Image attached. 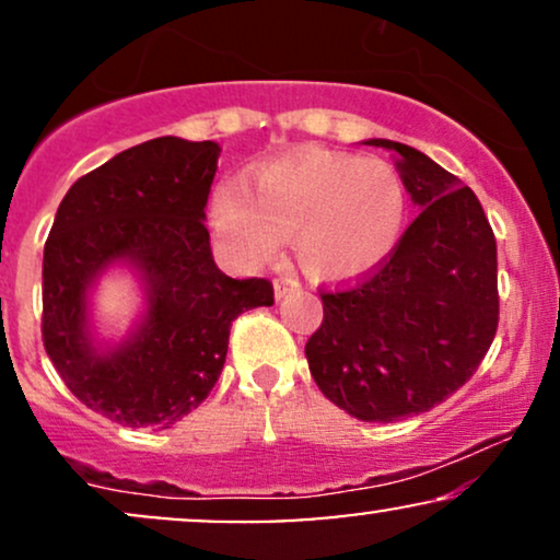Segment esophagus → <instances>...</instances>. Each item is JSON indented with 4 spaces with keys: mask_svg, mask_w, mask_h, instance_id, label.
<instances>
[{
    "mask_svg": "<svg viewBox=\"0 0 560 560\" xmlns=\"http://www.w3.org/2000/svg\"><path fill=\"white\" fill-rule=\"evenodd\" d=\"M298 287H300L298 279H292V276H281V279H276V284H273L276 300H284L287 294H292Z\"/></svg>",
    "mask_w": 560,
    "mask_h": 560,
    "instance_id": "esophagus-1",
    "label": "esophagus"
}]
</instances>
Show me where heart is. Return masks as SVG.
Masks as SVG:
<instances>
[{
	"label": "heart",
	"instance_id": "b5f03b06",
	"mask_svg": "<svg viewBox=\"0 0 560 560\" xmlns=\"http://www.w3.org/2000/svg\"><path fill=\"white\" fill-rule=\"evenodd\" d=\"M402 178L378 158L302 150L279 158L247 186H221L210 205L218 242L236 262L273 258L292 242L298 266L320 281H345L382 266L405 226Z\"/></svg>",
	"mask_w": 560,
	"mask_h": 560
}]
</instances>
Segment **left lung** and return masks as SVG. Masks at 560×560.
<instances>
[{"label": "left lung", "instance_id": "1", "mask_svg": "<svg viewBox=\"0 0 560 560\" xmlns=\"http://www.w3.org/2000/svg\"><path fill=\"white\" fill-rule=\"evenodd\" d=\"M397 171L421 208L392 255L358 284L320 292L305 358L318 389L361 421L389 423L460 389L498 331V244L477 195L413 147Z\"/></svg>", "mask_w": 560, "mask_h": 560}]
</instances>
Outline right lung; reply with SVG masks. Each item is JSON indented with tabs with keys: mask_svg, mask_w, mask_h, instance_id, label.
Segmentation results:
<instances>
[{
	"mask_svg": "<svg viewBox=\"0 0 560 560\" xmlns=\"http://www.w3.org/2000/svg\"><path fill=\"white\" fill-rule=\"evenodd\" d=\"M218 155L215 141L178 137L124 150L70 186L44 244V350L86 408L124 427L191 413L221 376L231 320L273 305L271 281L231 279L210 253ZM115 261L138 271L148 311L124 343L100 346L88 292Z\"/></svg>",
	"mask_w": 560,
	"mask_h": 560,
	"instance_id": "1",
	"label": "right lung"
}]
</instances>
